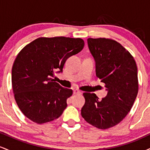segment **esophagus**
I'll return each instance as SVG.
<instances>
[{
	"label": "esophagus",
	"mask_w": 150,
	"mask_h": 150,
	"mask_svg": "<svg viewBox=\"0 0 150 150\" xmlns=\"http://www.w3.org/2000/svg\"><path fill=\"white\" fill-rule=\"evenodd\" d=\"M73 94H82V92H81L80 90H78V89H74Z\"/></svg>",
	"instance_id": "esophagus-1"
}]
</instances>
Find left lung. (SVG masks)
I'll return each instance as SVG.
<instances>
[{
	"label": "left lung",
	"instance_id": "left-lung-1",
	"mask_svg": "<svg viewBox=\"0 0 150 150\" xmlns=\"http://www.w3.org/2000/svg\"><path fill=\"white\" fill-rule=\"evenodd\" d=\"M96 62V75L105 84L107 95L99 100L94 93H83L85 103L81 115L99 129H108L123 120L138 92L137 68L128 51L111 39H87Z\"/></svg>",
	"mask_w": 150,
	"mask_h": 150
}]
</instances>
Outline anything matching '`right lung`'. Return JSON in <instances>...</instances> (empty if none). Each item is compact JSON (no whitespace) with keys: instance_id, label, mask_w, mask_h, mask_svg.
Wrapping results in <instances>:
<instances>
[{"instance_id":"add662e5","label":"right lung","mask_w":150,"mask_h":150,"mask_svg":"<svg viewBox=\"0 0 150 150\" xmlns=\"http://www.w3.org/2000/svg\"><path fill=\"white\" fill-rule=\"evenodd\" d=\"M80 38L39 37L18 53L12 68V87L19 108L29 119L42 124L59 118L73 90L55 82L68 58L83 49Z\"/></svg>"}]
</instances>
